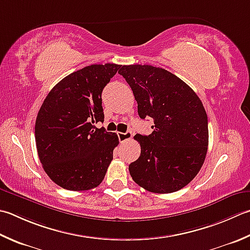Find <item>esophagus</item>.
<instances>
[{
	"mask_svg": "<svg viewBox=\"0 0 250 250\" xmlns=\"http://www.w3.org/2000/svg\"><path fill=\"white\" fill-rule=\"evenodd\" d=\"M117 135H118L120 142H125V141L130 140L132 138V132L131 131H126L125 133H122V132H118V133H117Z\"/></svg>",
	"mask_w": 250,
	"mask_h": 250,
	"instance_id": "1",
	"label": "esophagus"
}]
</instances>
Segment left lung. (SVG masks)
Here are the masks:
<instances>
[{"mask_svg": "<svg viewBox=\"0 0 250 250\" xmlns=\"http://www.w3.org/2000/svg\"><path fill=\"white\" fill-rule=\"evenodd\" d=\"M133 91L140 118H151L149 135L136 134L138 160L129 166L136 184L153 193H173L192 181L206 158L208 118L192 87L164 68L122 66L118 71Z\"/></svg>", "mask_w": 250, "mask_h": 250, "instance_id": "obj_1", "label": "left lung"}]
</instances>
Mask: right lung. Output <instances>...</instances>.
<instances>
[{
  "label": "right lung",
  "instance_id": "right-lung-1",
  "mask_svg": "<svg viewBox=\"0 0 250 250\" xmlns=\"http://www.w3.org/2000/svg\"><path fill=\"white\" fill-rule=\"evenodd\" d=\"M120 65H91L63 78L44 100L36 120V144L43 169L68 190L102 183L119 144L116 133L96 128L104 121L102 92Z\"/></svg>",
  "mask_w": 250,
  "mask_h": 250
}]
</instances>
